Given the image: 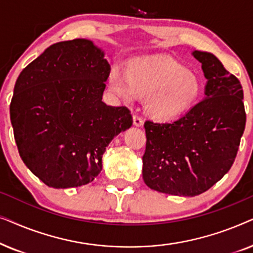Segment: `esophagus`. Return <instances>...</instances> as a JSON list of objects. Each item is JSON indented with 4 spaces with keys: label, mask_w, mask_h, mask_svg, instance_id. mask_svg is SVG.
Returning <instances> with one entry per match:
<instances>
[{
    "label": "esophagus",
    "mask_w": 253,
    "mask_h": 253,
    "mask_svg": "<svg viewBox=\"0 0 253 253\" xmlns=\"http://www.w3.org/2000/svg\"><path fill=\"white\" fill-rule=\"evenodd\" d=\"M133 126H144V121L141 117H139L138 115H134L133 116Z\"/></svg>",
    "instance_id": "1"
}]
</instances>
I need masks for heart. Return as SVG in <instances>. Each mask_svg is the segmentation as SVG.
I'll use <instances>...</instances> for the list:
<instances>
[{"instance_id": "b5f03b06", "label": "heart", "mask_w": 253, "mask_h": 253, "mask_svg": "<svg viewBox=\"0 0 253 253\" xmlns=\"http://www.w3.org/2000/svg\"><path fill=\"white\" fill-rule=\"evenodd\" d=\"M108 83L114 94L126 102L134 101L138 93L146 95V112L159 121L184 115L202 93L198 76L169 57L137 58L127 71L115 67Z\"/></svg>"}]
</instances>
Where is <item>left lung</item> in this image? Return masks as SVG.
I'll list each match as a JSON object with an SVG mask.
<instances>
[{
	"instance_id": "1",
	"label": "left lung",
	"mask_w": 253,
	"mask_h": 253,
	"mask_svg": "<svg viewBox=\"0 0 253 253\" xmlns=\"http://www.w3.org/2000/svg\"><path fill=\"white\" fill-rule=\"evenodd\" d=\"M207 79L205 96L174 122L146 121L145 184L155 191L195 197L227 174L245 129L243 89L216 56L193 50Z\"/></svg>"
}]
</instances>
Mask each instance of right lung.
I'll return each mask as SVG.
<instances>
[{"instance_id": "add662e5", "label": "right lung", "mask_w": 253, "mask_h": 253, "mask_svg": "<svg viewBox=\"0 0 253 253\" xmlns=\"http://www.w3.org/2000/svg\"><path fill=\"white\" fill-rule=\"evenodd\" d=\"M87 39L51 44L17 78L10 120L19 155L44 184L77 188L102 170V155L132 126L126 107L102 101L110 65Z\"/></svg>"}]
</instances>
